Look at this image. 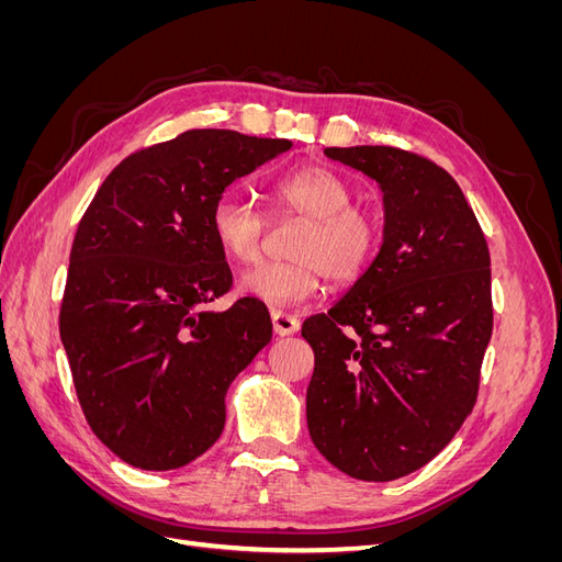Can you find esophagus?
Returning a JSON list of instances; mask_svg holds the SVG:
<instances>
[{"mask_svg": "<svg viewBox=\"0 0 562 562\" xmlns=\"http://www.w3.org/2000/svg\"><path fill=\"white\" fill-rule=\"evenodd\" d=\"M271 326H274V333L285 337V335H293L300 330V318L293 314H285V312H271Z\"/></svg>", "mask_w": 562, "mask_h": 562, "instance_id": "34e87169", "label": "esophagus"}]
</instances>
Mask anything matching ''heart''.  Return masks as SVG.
Here are the masks:
<instances>
[{
  "mask_svg": "<svg viewBox=\"0 0 562 562\" xmlns=\"http://www.w3.org/2000/svg\"><path fill=\"white\" fill-rule=\"evenodd\" d=\"M274 217L307 220L293 244L291 262H262L239 279V291L269 307H291L312 300L323 277L335 285L359 281L382 244L378 215L353 201L345 176L321 164L300 166L277 178L267 190ZM211 232L217 248L236 265H250L262 255L269 220L250 201L223 194L211 206Z\"/></svg>",
  "mask_w": 562,
  "mask_h": 562,
  "instance_id": "heart-1",
  "label": "heart"
}]
</instances>
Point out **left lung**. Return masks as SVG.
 Segmentation results:
<instances>
[{
	"mask_svg": "<svg viewBox=\"0 0 562 562\" xmlns=\"http://www.w3.org/2000/svg\"><path fill=\"white\" fill-rule=\"evenodd\" d=\"M326 155L380 182L384 241L328 314L302 323L310 436L351 479L396 481L473 411L492 335L490 250L454 178L427 157L386 145Z\"/></svg>",
	"mask_w": 562,
	"mask_h": 562,
	"instance_id": "8db88e82",
	"label": "left lung"
}]
</instances>
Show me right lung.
Wrapping results in <instances>:
<instances>
[{
  "mask_svg": "<svg viewBox=\"0 0 562 562\" xmlns=\"http://www.w3.org/2000/svg\"><path fill=\"white\" fill-rule=\"evenodd\" d=\"M291 140L194 128L133 151L100 184L70 250L60 339L91 431L126 464H190L225 429L234 378L271 339L262 302L206 310L232 288L211 232L227 187Z\"/></svg>",
  "mask_w": 562,
  "mask_h": 562,
  "instance_id": "add662e5",
  "label": "right lung"
}]
</instances>
